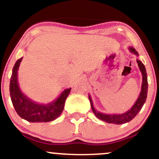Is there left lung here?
<instances>
[{"mask_svg": "<svg viewBox=\"0 0 159 159\" xmlns=\"http://www.w3.org/2000/svg\"><path fill=\"white\" fill-rule=\"evenodd\" d=\"M131 52H132L133 54H136L138 56V53L137 52V51L132 47L129 48ZM137 63H138V66L141 72L142 75H143V81H142V86H141V91H140V93L139 97H138V100L136 101V102L134 103V105H133L132 108L130 110H129L126 112H125L124 114H105L103 113L99 112V111H96L95 109V107L93 105V102L91 100L90 96H89V99H90V105H91V108H92L93 112L94 113L95 116L96 117L98 118L99 120H102V121L106 122L108 123H114V124H124L128 122L131 121L132 119H134L135 117L137 114L139 113V111L141 110L142 107H143V104L145 103L146 99H147V91H148V82H147V71H146L145 66L143 64L141 61L139 60H137Z\"/></svg>", "mask_w": 159, "mask_h": 159, "instance_id": "obj_1", "label": "left lung"}]
</instances>
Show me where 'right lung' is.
I'll return each instance as SVG.
<instances>
[{"label":"right lung","mask_w":159,"mask_h":159,"mask_svg":"<svg viewBox=\"0 0 159 159\" xmlns=\"http://www.w3.org/2000/svg\"><path fill=\"white\" fill-rule=\"evenodd\" d=\"M21 60L22 57L16 62L10 78V93L14 108L22 119L30 123H46L54 120L63 112L71 88L66 89L55 101L47 105L33 102L21 92L18 84V70Z\"/></svg>","instance_id":"1"}]
</instances>
